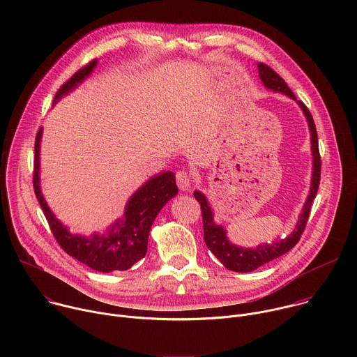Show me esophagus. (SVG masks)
<instances>
[{
    "label": "esophagus",
    "mask_w": 357,
    "mask_h": 357,
    "mask_svg": "<svg viewBox=\"0 0 357 357\" xmlns=\"http://www.w3.org/2000/svg\"><path fill=\"white\" fill-rule=\"evenodd\" d=\"M176 183L181 190H188L192 185V176L186 171H178L176 172Z\"/></svg>",
    "instance_id": "1"
}]
</instances>
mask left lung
Returning a JSON list of instances; mask_svg holds the SVG:
<instances>
[{"label": "left lung", "mask_w": 357, "mask_h": 357, "mask_svg": "<svg viewBox=\"0 0 357 357\" xmlns=\"http://www.w3.org/2000/svg\"><path fill=\"white\" fill-rule=\"evenodd\" d=\"M259 72L263 83L275 91H281L291 98L296 100L295 94L292 90L288 87L285 80L275 72L268 65L260 62L259 63ZM298 105L302 107L305 116H307L310 130H311V142H312V154H314V174H312V183H311V192L310 196L305 202L302 213L298 219V223L294 229V231L275 243H266L260 244L256 248H243L233 245L229 243L226 237V231L222 226H218L213 223V213L208 205L206 197L203 196L200 192H195L193 196L195 199L200 203V211H202V220H203V238H205V243L208 248L215 254L216 259L229 270L236 271V273H248L261 267L263 264H267L275 259H278L282 254L288 252L301 238L305 227H307L310 215H311V208H312V202L317 196L318 188H319V181H321V154H319V145H318V132L317 127L314 123V117L308 107L305 106L301 100H298Z\"/></svg>", "instance_id": "obj_1"}]
</instances>
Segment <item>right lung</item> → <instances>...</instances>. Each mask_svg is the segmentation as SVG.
I'll return each instance as SVG.
<instances>
[{"instance_id": "1", "label": "right lung", "mask_w": 357, "mask_h": 357, "mask_svg": "<svg viewBox=\"0 0 357 357\" xmlns=\"http://www.w3.org/2000/svg\"><path fill=\"white\" fill-rule=\"evenodd\" d=\"M97 59L90 61L79 69L68 82L58 90L55 100L72 90L77 83L87 77ZM42 128L38 130L35 137V157H33V190L36 199L43 211L47 225L55 240L69 256L75 257L87 267L100 271L110 273L114 270H128L139 261L146 252L148 234L152 222L162 209L165 203L178 193V186L174 172H164L149 179L141 189H138L127 203L123 220H117L110 230L109 236H97L91 238L75 236L49 211L46 202L39 189V142Z\"/></svg>"}]
</instances>
